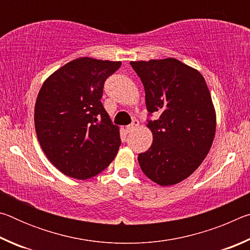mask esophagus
Returning <instances> with one entry per match:
<instances>
[{
  "mask_svg": "<svg viewBox=\"0 0 250 250\" xmlns=\"http://www.w3.org/2000/svg\"><path fill=\"white\" fill-rule=\"evenodd\" d=\"M139 126V121L138 120H133L132 121V124L131 125H126V131H128V132H132L133 130H135Z\"/></svg>",
  "mask_w": 250,
  "mask_h": 250,
  "instance_id": "obj_1",
  "label": "esophagus"
}]
</instances>
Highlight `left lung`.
<instances>
[{
	"label": "left lung",
	"instance_id": "1",
	"mask_svg": "<svg viewBox=\"0 0 250 250\" xmlns=\"http://www.w3.org/2000/svg\"><path fill=\"white\" fill-rule=\"evenodd\" d=\"M158 120L146 126L150 149L138 156L142 172L161 186L180 183L201 166L213 145L216 112L203 75L175 58L131 62Z\"/></svg>",
	"mask_w": 250,
	"mask_h": 250
}]
</instances>
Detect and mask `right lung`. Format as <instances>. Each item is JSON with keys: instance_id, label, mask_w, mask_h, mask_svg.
<instances>
[{"instance_id": "1", "label": "right lung", "mask_w": 250, "mask_h": 250, "mask_svg": "<svg viewBox=\"0 0 250 250\" xmlns=\"http://www.w3.org/2000/svg\"><path fill=\"white\" fill-rule=\"evenodd\" d=\"M121 62L79 57L45 80L34 111L42 150L65 175L86 180L104 171L121 145L101 97L104 83Z\"/></svg>"}]
</instances>
